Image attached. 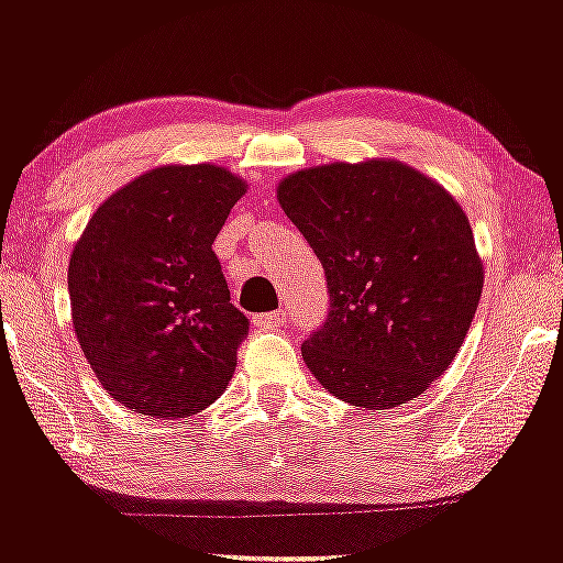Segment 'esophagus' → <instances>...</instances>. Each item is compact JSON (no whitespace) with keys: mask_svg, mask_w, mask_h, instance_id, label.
<instances>
[{"mask_svg":"<svg viewBox=\"0 0 563 563\" xmlns=\"http://www.w3.org/2000/svg\"><path fill=\"white\" fill-rule=\"evenodd\" d=\"M286 318H288L286 309H277V312L256 314V322H260V325H267V328H280V325H286Z\"/></svg>","mask_w":563,"mask_h":563,"instance_id":"obj_1","label":"esophagus"}]
</instances>
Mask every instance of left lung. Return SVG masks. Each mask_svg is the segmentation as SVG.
Here are the masks:
<instances>
[{
    "mask_svg": "<svg viewBox=\"0 0 563 563\" xmlns=\"http://www.w3.org/2000/svg\"><path fill=\"white\" fill-rule=\"evenodd\" d=\"M277 200L325 269L331 309L301 344L322 389L367 410L421 397L448 371L482 299L461 203L394 158L309 166Z\"/></svg>",
    "mask_w": 563,
    "mask_h": 563,
    "instance_id": "1",
    "label": "left lung"
}]
</instances>
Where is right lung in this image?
<instances>
[{
	"label": "right lung",
	"instance_id": "right-lung-1",
	"mask_svg": "<svg viewBox=\"0 0 563 563\" xmlns=\"http://www.w3.org/2000/svg\"><path fill=\"white\" fill-rule=\"evenodd\" d=\"M245 187L224 166H158L100 203L70 251L76 339L129 410L172 421L228 389L249 320L211 245Z\"/></svg>",
	"mask_w": 563,
	"mask_h": 563
}]
</instances>
